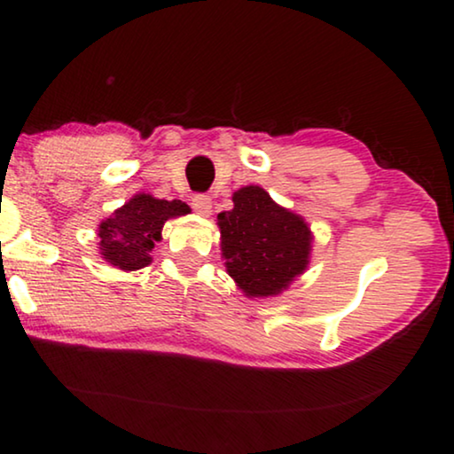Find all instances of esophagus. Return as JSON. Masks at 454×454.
Segmentation results:
<instances>
[{"mask_svg": "<svg viewBox=\"0 0 454 454\" xmlns=\"http://www.w3.org/2000/svg\"><path fill=\"white\" fill-rule=\"evenodd\" d=\"M192 208H194L200 216H210V213H213V200H210L208 196L198 194L192 198Z\"/></svg>", "mask_w": 454, "mask_h": 454, "instance_id": "1", "label": "esophagus"}]
</instances>
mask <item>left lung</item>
<instances>
[{"label":"left lung","instance_id":"8db88e82","mask_svg":"<svg viewBox=\"0 0 454 454\" xmlns=\"http://www.w3.org/2000/svg\"><path fill=\"white\" fill-rule=\"evenodd\" d=\"M231 200L233 208L216 216L227 275L250 300L281 295L308 270L312 229L260 185L235 190Z\"/></svg>","mask_w":454,"mask_h":454}]
</instances>
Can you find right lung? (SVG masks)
Wrapping results in <instances>:
<instances>
[{"instance_id":"obj_1","label":"right lung","mask_w":454,"mask_h":454,"mask_svg":"<svg viewBox=\"0 0 454 454\" xmlns=\"http://www.w3.org/2000/svg\"><path fill=\"white\" fill-rule=\"evenodd\" d=\"M190 213L182 200H160L153 194H134L123 207L98 223V254L123 272L140 270L153 262V247L169 219Z\"/></svg>"}]
</instances>
